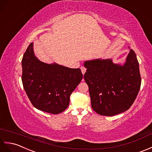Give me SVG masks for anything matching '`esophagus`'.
Returning a JSON list of instances; mask_svg holds the SVG:
<instances>
[{"label":"esophagus","instance_id":"esophagus-1","mask_svg":"<svg viewBox=\"0 0 152 152\" xmlns=\"http://www.w3.org/2000/svg\"><path fill=\"white\" fill-rule=\"evenodd\" d=\"M80 70H81V72H82V73H83V75H84V74H85V72H86V67L82 66L81 67H80Z\"/></svg>","mask_w":152,"mask_h":152}]
</instances>
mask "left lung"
Wrapping results in <instances>:
<instances>
[{"label":"left lung","mask_w":152,"mask_h":152,"mask_svg":"<svg viewBox=\"0 0 152 152\" xmlns=\"http://www.w3.org/2000/svg\"><path fill=\"white\" fill-rule=\"evenodd\" d=\"M85 66L84 78L95 112L111 116L129 109L141 85L139 62L132 49L124 66L114 64L110 59H97L85 62Z\"/></svg>","instance_id":"8db88e82"}]
</instances>
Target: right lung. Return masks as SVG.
I'll return each instance as SVG.
<instances>
[{"label":"right lung","instance_id":"add662e5","mask_svg":"<svg viewBox=\"0 0 152 152\" xmlns=\"http://www.w3.org/2000/svg\"><path fill=\"white\" fill-rule=\"evenodd\" d=\"M22 68L23 88L32 105L53 114L67 109L71 94L83 77L79 68L39 61L34 54L32 43L23 55Z\"/></svg>","mask_w":152,"mask_h":152}]
</instances>
